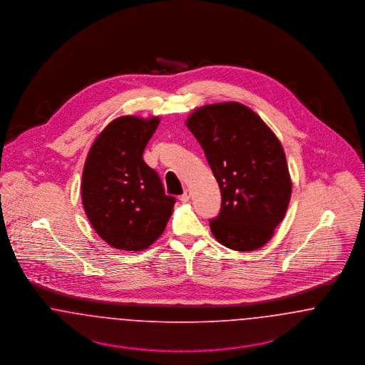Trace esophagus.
Here are the masks:
<instances>
[{
    "label": "esophagus",
    "instance_id": "obj_1",
    "mask_svg": "<svg viewBox=\"0 0 365 365\" xmlns=\"http://www.w3.org/2000/svg\"><path fill=\"white\" fill-rule=\"evenodd\" d=\"M179 200L183 202V204H186V202H189V200H190V191L185 190V192L179 197Z\"/></svg>",
    "mask_w": 365,
    "mask_h": 365
}]
</instances>
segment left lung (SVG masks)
<instances>
[{
  "instance_id": "obj_1",
  "label": "left lung",
  "mask_w": 365,
  "mask_h": 365,
  "mask_svg": "<svg viewBox=\"0 0 365 365\" xmlns=\"http://www.w3.org/2000/svg\"><path fill=\"white\" fill-rule=\"evenodd\" d=\"M186 125L222 192L220 213L209 222L213 237L232 250L260 249L272 238L292 197L282 143L256 112L232 101L195 109Z\"/></svg>"
}]
</instances>
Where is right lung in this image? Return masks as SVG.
<instances>
[{"label": "right lung", "mask_w": 365, "mask_h": 365, "mask_svg": "<svg viewBox=\"0 0 365 365\" xmlns=\"http://www.w3.org/2000/svg\"><path fill=\"white\" fill-rule=\"evenodd\" d=\"M160 118L122 116L93 142L82 174V202L96 232L115 249L140 252L164 232L175 197L143 161Z\"/></svg>", "instance_id": "1"}]
</instances>
